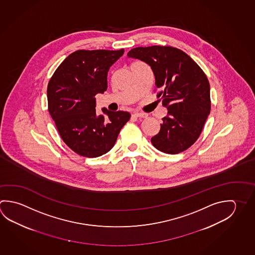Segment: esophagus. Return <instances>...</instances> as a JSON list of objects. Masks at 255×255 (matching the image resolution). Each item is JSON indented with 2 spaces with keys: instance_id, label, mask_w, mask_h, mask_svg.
I'll return each mask as SVG.
<instances>
[{
  "instance_id": "34e87169",
  "label": "esophagus",
  "mask_w": 255,
  "mask_h": 255,
  "mask_svg": "<svg viewBox=\"0 0 255 255\" xmlns=\"http://www.w3.org/2000/svg\"><path fill=\"white\" fill-rule=\"evenodd\" d=\"M132 116L135 117H138V118H146L147 117V114L140 112H134Z\"/></svg>"
}]
</instances>
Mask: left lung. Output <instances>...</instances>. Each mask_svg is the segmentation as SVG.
<instances>
[{
    "instance_id": "obj_1",
    "label": "left lung",
    "mask_w": 255,
    "mask_h": 255,
    "mask_svg": "<svg viewBox=\"0 0 255 255\" xmlns=\"http://www.w3.org/2000/svg\"><path fill=\"white\" fill-rule=\"evenodd\" d=\"M127 55L150 66L160 90L157 98L168 111L159 132L151 138L152 145L166 154L186 150L201 135L210 113L205 73L188 54L172 46L136 47Z\"/></svg>"
}]
</instances>
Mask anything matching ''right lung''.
Instances as JSON below:
<instances>
[{"instance_id":"right-lung-1","label":"right lung","mask_w":255,"mask_h":255,"mask_svg":"<svg viewBox=\"0 0 255 255\" xmlns=\"http://www.w3.org/2000/svg\"><path fill=\"white\" fill-rule=\"evenodd\" d=\"M125 50H79L70 54L54 72L47 87L48 111L59 133L77 154L97 157L117 141L129 113L102 108L96 112L97 94L108 90L109 68Z\"/></svg>"}]
</instances>
